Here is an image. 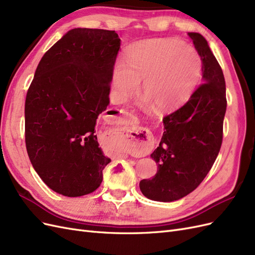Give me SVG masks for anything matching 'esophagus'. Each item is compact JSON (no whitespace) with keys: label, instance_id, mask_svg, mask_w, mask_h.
Segmentation results:
<instances>
[{"label":"esophagus","instance_id":"esophagus-1","mask_svg":"<svg viewBox=\"0 0 255 255\" xmlns=\"http://www.w3.org/2000/svg\"><path fill=\"white\" fill-rule=\"evenodd\" d=\"M122 114H128L126 111H121ZM134 144L136 146V153L139 156L148 155L152 149V136L150 132L144 128H139L135 130L134 136H132Z\"/></svg>","mask_w":255,"mask_h":255}]
</instances>
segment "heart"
Here are the masks:
<instances>
[{
    "label": "heart",
    "instance_id": "obj_1",
    "mask_svg": "<svg viewBox=\"0 0 255 255\" xmlns=\"http://www.w3.org/2000/svg\"><path fill=\"white\" fill-rule=\"evenodd\" d=\"M202 61L195 48L177 39H151L133 44L125 61L114 68L113 84L118 100L128 99L139 88L145 105L170 111L191 96L200 80Z\"/></svg>",
    "mask_w": 255,
    "mask_h": 255
}]
</instances>
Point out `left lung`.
<instances>
[{"instance_id": "obj_1", "label": "left lung", "mask_w": 255, "mask_h": 255, "mask_svg": "<svg viewBox=\"0 0 255 255\" xmlns=\"http://www.w3.org/2000/svg\"><path fill=\"white\" fill-rule=\"evenodd\" d=\"M202 60L203 83L179 110L163 118L165 130L151 154L157 172L141 180L144 197L171 202L194 191L210 172L221 148L227 110L226 81L205 38L188 33Z\"/></svg>"}]
</instances>
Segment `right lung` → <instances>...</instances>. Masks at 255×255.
<instances>
[{
  "mask_svg": "<svg viewBox=\"0 0 255 255\" xmlns=\"http://www.w3.org/2000/svg\"><path fill=\"white\" fill-rule=\"evenodd\" d=\"M120 49L115 30L73 28L45 52L25 100V144L36 172L66 197L94 192L111 158L96 135Z\"/></svg>",
  "mask_w": 255,
  "mask_h": 255,
  "instance_id": "right-lung-1",
  "label": "right lung"
}]
</instances>
